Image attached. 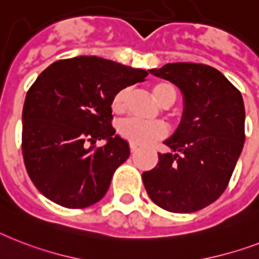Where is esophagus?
<instances>
[{
	"label": "esophagus",
	"instance_id": "34e87169",
	"mask_svg": "<svg viewBox=\"0 0 259 259\" xmlns=\"http://www.w3.org/2000/svg\"><path fill=\"white\" fill-rule=\"evenodd\" d=\"M129 146H130V151H132V153H134V151L138 149V146H137V145H134V144H130Z\"/></svg>",
	"mask_w": 259,
	"mask_h": 259
}]
</instances>
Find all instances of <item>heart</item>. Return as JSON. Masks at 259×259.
<instances>
[{"instance_id": "obj_1", "label": "heart", "mask_w": 259, "mask_h": 259, "mask_svg": "<svg viewBox=\"0 0 259 259\" xmlns=\"http://www.w3.org/2000/svg\"><path fill=\"white\" fill-rule=\"evenodd\" d=\"M153 96L159 104L167 108L177 100V92L173 85L167 82H158L151 88ZM130 94V88H122L114 94L111 100V110L115 114H122L127 108V98ZM118 134L130 144L145 146L153 144L167 134V129L162 122H144L137 118H127L118 125Z\"/></svg>"}]
</instances>
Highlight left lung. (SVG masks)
Wrapping results in <instances>:
<instances>
[{"label": "left lung", "mask_w": 259, "mask_h": 259, "mask_svg": "<svg viewBox=\"0 0 259 259\" xmlns=\"http://www.w3.org/2000/svg\"><path fill=\"white\" fill-rule=\"evenodd\" d=\"M151 74L173 82L184 94V114L165 141L174 153H158L142 173L151 201L171 213H194L228 188L245 142V106L239 92L209 65L174 62Z\"/></svg>", "instance_id": "8db88e82"}]
</instances>
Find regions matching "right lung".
Instances as JSON below:
<instances>
[{
	"instance_id": "right-lung-1",
	"label": "right lung",
	"mask_w": 259,
	"mask_h": 259,
	"mask_svg": "<svg viewBox=\"0 0 259 259\" xmlns=\"http://www.w3.org/2000/svg\"><path fill=\"white\" fill-rule=\"evenodd\" d=\"M100 57L56 61L27 90L22 109V155L39 193L68 209L98 202L129 145L111 126V100L148 77ZM97 139H106L98 148Z\"/></svg>"
}]
</instances>
